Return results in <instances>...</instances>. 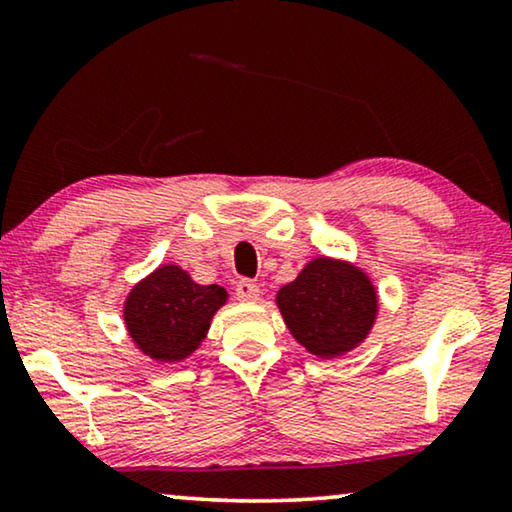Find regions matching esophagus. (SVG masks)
I'll list each match as a JSON object with an SVG mask.
<instances>
[{"label": "esophagus", "instance_id": "1", "mask_svg": "<svg viewBox=\"0 0 512 512\" xmlns=\"http://www.w3.org/2000/svg\"><path fill=\"white\" fill-rule=\"evenodd\" d=\"M235 293L237 298L244 300V303H251V300H258V296H261V289H258L251 279H240L235 286Z\"/></svg>", "mask_w": 512, "mask_h": 512}]
</instances>
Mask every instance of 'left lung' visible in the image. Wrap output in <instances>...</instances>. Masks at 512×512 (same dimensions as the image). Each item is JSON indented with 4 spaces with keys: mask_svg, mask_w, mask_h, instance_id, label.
I'll use <instances>...</instances> for the list:
<instances>
[{
    "mask_svg": "<svg viewBox=\"0 0 512 512\" xmlns=\"http://www.w3.org/2000/svg\"><path fill=\"white\" fill-rule=\"evenodd\" d=\"M277 307L307 352L335 359L368 338L380 300L375 284L354 263L317 256L277 291Z\"/></svg>",
    "mask_w": 512,
    "mask_h": 512,
    "instance_id": "obj_1",
    "label": "left lung"
}]
</instances>
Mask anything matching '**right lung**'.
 I'll use <instances>...</instances> for the list:
<instances>
[{
  "label": "right lung",
  "instance_id": "right-lung-1",
  "mask_svg": "<svg viewBox=\"0 0 512 512\" xmlns=\"http://www.w3.org/2000/svg\"><path fill=\"white\" fill-rule=\"evenodd\" d=\"M226 300L223 286H202L184 268L167 263L130 289L123 305L125 328L149 359L177 363L202 345Z\"/></svg>",
  "mask_w": 512,
  "mask_h": 512
}]
</instances>
